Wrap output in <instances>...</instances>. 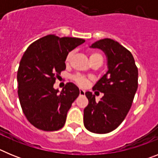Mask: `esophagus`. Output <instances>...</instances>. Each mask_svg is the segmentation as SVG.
Here are the masks:
<instances>
[{
  "label": "esophagus",
  "instance_id": "34e87169",
  "mask_svg": "<svg viewBox=\"0 0 158 158\" xmlns=\"http://www.w3.org/2000/svg\"><path fill=\"white\" fill-rule=\"evenodd\" d=\"M79 92H80V95H81V96L85 95V91L84 89H80Z\"/></svg>",
  "mask_w": 158,
  "mask_h": 158
}]
</instances>
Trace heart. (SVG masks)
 Segmentation results:
<instances>
[{"instance_id":"obj_1","label":"heart","mask_w":158,"mask_h":158,"mask_svg":"<svg viewBox=\"0 0 158 158\" xmlns=\"http://www.w3.org/2000/svg\"><path fill=\"white\" fill-rule=\"evenodd\" d=\"M73 53L70 52L68 55H67L66 58V62H68L70 59L71 56H72ZM89 59L90 61H93V60H96V59H100L101 61H103V57H102L101 54L98 52H93L90 54V57H89ZM74 80L77 83L81 86H85L86 85L88 84V79L86 77L83 76H81V75H77V76L74 77Z\"/></svg>"}]
</instances>
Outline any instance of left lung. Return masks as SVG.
Returning <instances> with one entry per match:
<instances>
[{"label": "left lung", "instance_id": "left-lung-1", "mask_svg": "<svg viewBox=\"0 0 158 158\" xmlns=\"http://www.w3.org/2000/svg\"><path fill=\"white\" fill-rule=\"evenodd\" d=\"M90 48H98L105 54L107 71L93 88L104 93L98 103L94 94L85 93L89 104L84 109V125L93 133L107 134L122 123L131 109L139 72L133 55L115 40H100Z\"/></svg>", "mask_w": 158, "mask_h": 158}]
</instances>
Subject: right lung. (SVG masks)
Instances as JSON below:
<instances>
[{"instance_id":"obj_1","label":"right lung","mask_w":158,"mask_h":158,"mask_svg":"<svg viewBox=\"0 0 158 158\" xmlns=\"http://www.w3.org/2000/svg\"><path fill=\"white\" fill-rule=\"evenodd\" d=\"M85 42L49 35L31 44L23 54L17 72L18 96L23 114L38 129L54 131L63 127L67 112L80 92L71 82L61 92L54 84L65 69L68 54Z\"/></svg>"}]
</instances>
